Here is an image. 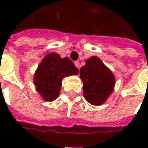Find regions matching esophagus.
Masks as SVG:
<instances>
[{
	"label": "esophagus",
	"instance_id": "1",
	"mask_svg": "<svg viewBox=\"0 0 148 148\" xmlns=\"http://www.w3.org/2000/svg\"><path fill=\"white\" fill-rule=\"evenodd\" d=\"M75 66H77L78 69L80 68V62H79V61H76L75 62Z\"/></svg>",
	"mask_w": 148,
	"mask_h": 148
}]
</instances>
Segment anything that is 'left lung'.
<instances>
[{"instance_id": "obj_1", "label": "left lung", "mask_w": 148, "mask_h": 148, "mask_svg": "<svg viewBox=\"0 0 148 148\" xmlns=\"http://www.w3.org/2000/svg\"><path fill=\"white\" fill-rule=\"evenodd\" d=\"M80 75L83 82L84 97L91 105H102L113 92L114 77L97 57L86 60V65L80 69Z\"/></svg>"}]
</instances>
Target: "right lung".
Segmentation results:
<instances>
[{
  "mask_svg": "<svg viewBox=\"0 0 148 148\" xmlns=\"http://www.w3.org/2000/svg\"><path fill=\"white\" fill-rule=\"evenodd\" d=\"M78 69L68 58H62L58 53L45 56L35 72L34 82L43 99L53 101L59 95L63 77L77 75Z\"/></svg>",
  "mask_w": 148,
  "mask_h": 148,
  "instance_id": "obj_1",
  "label": "right lung"
}]
</instances>
